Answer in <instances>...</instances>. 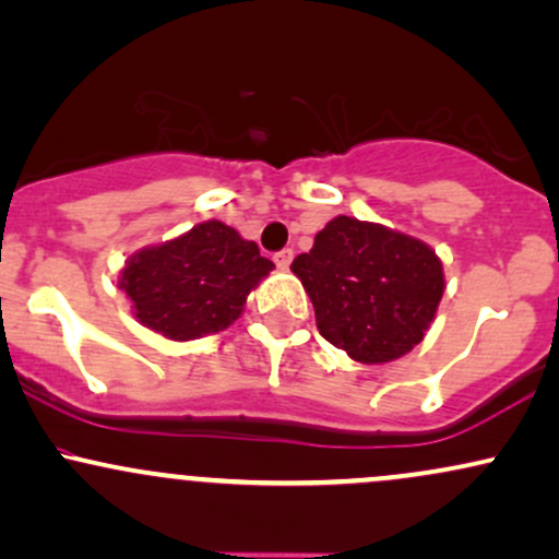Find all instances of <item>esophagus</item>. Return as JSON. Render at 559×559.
Listing matches in <instances>:
<instances>
[{"label": "esophagus", "instance_id": "esophagus-1", "mask_svg": "<svg viewBox=\"0 0 559 559\" xmlns=\"http://www.w3.org/2000/svg\"><path fill=\"white\" fill-rule=\"evenodd\" d=\"M292 260H294V252H292V249H281V252H275V254H273V262H275V265L281 267V271H286V267L292 265Z\"/></svg>", "mask_w": 559, "mask_h": 559}]
</instances>
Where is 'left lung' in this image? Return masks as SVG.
I'll use <instances>...</instances> for the list:
<instances>
[{"label":"left lung","mask_w":559,"mask_h":559,"mask_svg":"<svg viewBox=\"0 0 559 559\" xmlns=\"http://www.w3.org/2000/svg\"><path fill=\"white\" fill-rule=\"evenodd\" d=\"M292 271L310 294L320 336L365 365L391 362L420 344L444 294L431 247L346 215L320 230Z\"/></svg>","instance_id":"1"}]
</instances>
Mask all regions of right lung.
I'll return each instance as SVG.
<instances>
[{
	"label": "right lung",
	"mask_w": 559,
	"mask_h": 559,
	"mask_svg": "<svg viewBox=\"0 0 559 559\" xmlns=\"http://www.w3.org/2000/svg\"><path fill=\"white\" fill-rule=\"evenodd\" d=\"M273 271L254 241L221 221L199 223L189 234L141 249L126 262L120 288L146 329L189 342L228 329L247 294Z\"/></svg>",
	"instance_id": "1"
}]
</instances>
